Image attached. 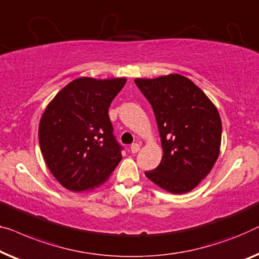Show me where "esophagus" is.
I'll return each mask as SVG.
<instances>
[{
  "label": "esophagus",
  "instance_id": "34e87169",
  "mask_svg": "<svg viewBox=\"0 0 259 259\" xmlns=\"http://www.w3.org/2000/svg\"><path fill=\"white\" fill-rule=\"evenodd\" d=\"M139 151H140V145L139 144H133L131 146V152H132L133 154H136V153H138Z\"/></svg>",
  "mask_w": 259,
  "mask_h": 259
}]
</instances>
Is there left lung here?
Masks as SVG:
<instances>
[{
  "label": "left lung",
  "mask_w": 259,
  "mask_h": 259,
  "mask_svg": "<svg viewBox=\"0 0 259 259\" xmlns=\"http://www.w3.org/2000/svg\"><path fill=\"white\" fill-rule=\"evenodd\" d=\"M134 81L152 105L163 149L159 166L145 175L168 193H188L210 173L220 155L219 111L200 88L181 74Z\"/></svg>",
  "instance_id": "8db88e82"
}]
</instances>
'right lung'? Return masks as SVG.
Returning <instances> with one entry per match:
<instances>
[{
    "label": "right lung",
    "mask_w": 259,
    "mask_h": 259,
    "mask_svg": "<svg viewBox=\"0 0 259 259\" xmlns=\"http://www.w3.org/2000/svg\"><path fill=\"white\" fill-rule=\"evenodd\" d=\"M126 78H77L44 110L38 127L40 152L49 169L71 192L102 186L121 160L108 107Z\"/></svg>",
    "instance_id": "right-lung-1"
}]
</instances>
